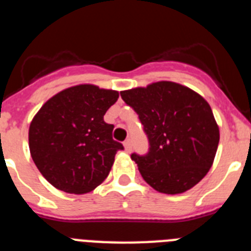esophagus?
I'll use <instances>...</instances> for the list:
<instances>
[{
	"instance_id": "esophagus-1",
	"label": "esophagus",
	"mask_w": 251,
	"mask_h": 251,
	"mask_svg": "<svg viewBox=\"0 0 251 251\" xmlns=\"http://www.w3.org/2000/svg\"><path fill=\"white\" fill-rule=\"evenodd\" d=\"M123 146H124V150H126V151L130 152V150H132V143H130V140L124 141Z\"/></svg>"
}]
</instances>
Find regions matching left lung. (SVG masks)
Masks as SVG:
<instances>
[{
  "mask_svg": "<svg viewBox=\"0 0 251 251\" xmlns=\"http://www.w3.org/2000/svg\"><path fill=\"white\" fill-rule=\"evenodd\" d=\"M121 96L138 114L149 138L146 155H130L145 181L160 193L179 194L202 180L220 142L208 102L171 81L126 90Z\"/></svg>",
  "mask_w": 251,
  "mask_h": 251,
  "instance_id": "obj_1",
  "label": "left lung"
}]
</instances>
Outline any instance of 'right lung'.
<instances>
[{
    "mask_svg": "<svg viewBox=\"0 0 251 251\" xmlns=\"http://www.w3.org/2000/svg\"><path fill=\"white\" fill-rule=\"evenodd\" d=\"M118 91L95 85L68 87L48 100L30 123L29 149L53 187L71 194L91 192L109 175L117 151L113 124L104 115Z\"/></svg>",
    "mask_w": 251,
    "mask_h": 251,
    "instance_id": "right-lung-1",
    "label": "right lung"
}]
</instances>
